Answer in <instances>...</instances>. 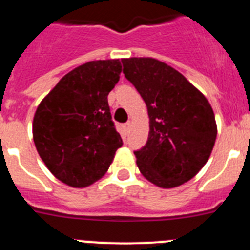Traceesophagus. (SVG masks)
Returning a JSON list of instances; mask_svg holds the SVG:
<instances>
[{"label":"esophagus","instance_id":"esophagus-1","mask_svg":"<svg viewBox=\"0 0 250 250\" xmlns=\"http://www.w3.org/2000/svg\"><path fill=\"white\" fill-rule=\"evenodd\" d=\"M130 126H131V123H130V121H127L126 124H124V130H125V131H127V130L130 129Z\"/></svg>","mask_w":250,"mask_h":250}]
</instances>
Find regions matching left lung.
<instances>
[{"mask_svg": "<svg viewBox=\"0 0 250 250\" xmlns=\"http://www.w3.org/2000/svg\"><path fill=\"white\" fill-rule=\"evenodd\" d=\"M124 74L144 99L146 145L136 165L150 183L171 189L199 173L215 144V115L204 95L175 68L152 57L121 60Z\"/></svg>", "mask_w": 250, "mask_h": 250, "instance_id": "left-lung-1", "label": "left lung"}]
</instances>
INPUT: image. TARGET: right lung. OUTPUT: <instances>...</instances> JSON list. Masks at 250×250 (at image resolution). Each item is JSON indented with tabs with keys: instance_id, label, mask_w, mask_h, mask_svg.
I'll return each instance as SVG.
<instances>
[{
	"instance_id": "add662e5",
	"label": "right lung",
	"mask_w": 250,
	"mask_h": 250,
	"mask_svg": "<svg viewBox=\"0 0 250 250\" xmlns=\"http://www.w3.org/2000/svg\"><path fill=\"white\" fill-rule=\"evenodd\" d=\"M121 71L119 60L77 66L37 106L35 146L52 175L68 187L86 188L100 180L123 146L107 103Z\"/></svg>"
}]
</instances>
